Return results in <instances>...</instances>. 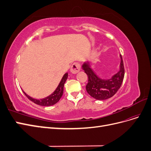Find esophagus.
<instances>
[{"label": "esophagus", "instance_id": "obj_1", "mask_svg": "<svg viewBox=\"0 0 151 151\" xmlns=\"http://www.w3.org/2000/svg\"><path fill=\"white\" fill-rule=\"evenodd\" d=\"M81 70V65L78 62H74L70 67V72L72 74H77Z\"/></svg>", "mask_w": 151, "mask_h": 151}]
</instances>
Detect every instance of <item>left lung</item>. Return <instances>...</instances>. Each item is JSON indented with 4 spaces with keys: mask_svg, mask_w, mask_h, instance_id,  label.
<instances>
[{
    "mask_svg": "<svg viewBox=\"0 0 151 151\" xmlns=\"http://www.w3.org/2000/svg\"><path fill=\"white\" fill-rule=\"evenodd\" d=\"M121 58L120 68L116 74L109 79H102L96 76L91 68L89 62H85L83 65V69L88 76V83L86 89L88 94L98 100H104L110 98L115 95L120 89L124 78L125 69L122 57Z\"/></svg>",
    "mask_w": 151,
    "mask_h": 151,
    "instance_id": "left-lung-1",
    "label": "left lung"
}]
</instances>
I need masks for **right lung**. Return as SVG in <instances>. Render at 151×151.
<instances>
[{
	"instance_id": "add662e5",
	"label": "right lung",
	"mask_w": 151,
	"mask_h": 151,
	"mask_svg": "<svg viewBox=\"0 0 151 151\" xmlns=\"http://www.w3.org/2000/svg\"><path fill=\"white\" fill-rule=\"evenodd\" d=\"M67 77H68V73H65V74L63 75L60 83H59L55 91L52 94H50L49 96L43 99H36L34 98H32L31 97L29 96L28 95H27L24 91L23 93L26 96V97L30 100V101H33L36 104L40 105V106H52V105L56 104L61 98L63 92V86H64V84L67 79Z\"/></svg>"
}]
</instances>
